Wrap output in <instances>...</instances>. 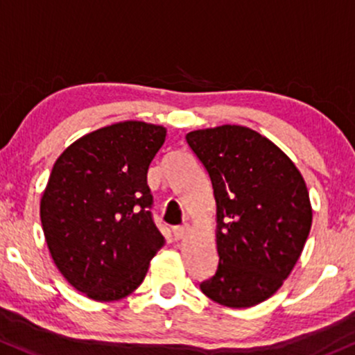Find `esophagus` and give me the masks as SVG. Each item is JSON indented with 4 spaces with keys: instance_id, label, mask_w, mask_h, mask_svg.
<instances>
[{
    "instance_id": "1",
    "label": "esophagus",
    "mask_w": 355,
    "mask_h": 355,
    "mask_svg": "<svg viewBox=\"0 0 355 355\" xmlns=\"http://www.w3.org/2000/svg\"><path fill=\"white\" fill-rule=\"evenodd\" d=\"M188 230H189V227L188 225H179V227H174L173 228V234H174V239H178V240H181V239H184L186 237V234H188Z\"/></svg>"
}]
</instances>
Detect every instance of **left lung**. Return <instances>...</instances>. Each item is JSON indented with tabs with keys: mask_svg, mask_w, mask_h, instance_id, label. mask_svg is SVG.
I'll return each instance as SVG.
<instances>
[{
	"mask_svg": "<svg viewBox=\"0 0 355 355\" xmlns=\"http://www.w3.org/2000/svg\"><path fill=\"white\" fill-rule=\"evenodd\" d=\"M186 142L207 169L216 201L220 261L201 291L228 308L262 303L283 286L310 234L304 179L279 147L247 127L194 130Z\"/></svg>",
	"mask_w": 355,
	"mask_h": 355,
	"instance_id": "1",
	"label": "left lung"
}]
</instances>
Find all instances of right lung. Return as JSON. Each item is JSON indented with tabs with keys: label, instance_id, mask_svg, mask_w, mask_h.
Wrapping results in <instances>:
<instances>
[{
	"label": "right lung",
	"instance_id": "1",
	"mask_svg": "<svg viewBox=\"0 0 355 355\" xmlns=\"http://www.w3.org/2000/svg\"><path fill=\"white\" fill-rule=\"evenodd\" d=\"M164 140L161 125L120 121L76 140L52 167L42 228L57 269L87 298L130 295L164 245L147 186Z\"/></svg>",
	"mask_w": 355,
	"mask_h": 355
}]
</instances>
